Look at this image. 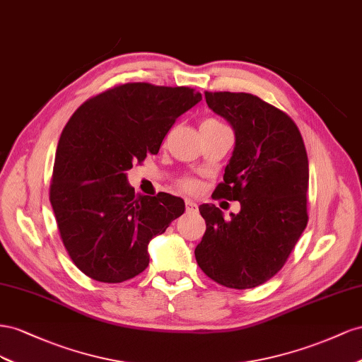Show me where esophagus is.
Wrapping results in <instances>:
<instances>
[{
	"label": "esophagus",
	"instance_id": "1",
	"mask_svg": "<svg viewBox=\"0 0 362 362\" xmlns=\"http://www.w3.org/2000/svg\"><path fill=\"white\" fill-rule=\"evenodd\" d=\"M185 208H187V212H188V214H195V212L199 211V206H197V203L192 202V200H189V199L185 200Z\"/></svg>",
	"mask_w": 362,
	"mask_h": 362
}]
</instances>
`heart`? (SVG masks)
Instances as JSON below:
<instances>
[{"label":"heart","mask_w":362,"mask_h":362,"mask_svg":"<svg viewBox=\"0 0 362 362\" xmlns=\"http://www.w3.org/2000/svg\"><path fill=\"white\" fill-rule=\"evenodd\" d=\"M216 126H223V124L218 119H215V118H206L202 122V127H216ZM180 187L185 191H194L195 187H197V183H195L192 179H183L180 182Z\"/></svg>","instance_id":"b5f03b06"}]
</instances>
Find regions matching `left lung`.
<instances>
[{
  "instance_id": "left-lung-1",
  "label": "left lung",
  "mask_w": 362,
  "mask_h": 362,
  "mask_svg": "<svg viewBox=\"0 0 362 362\" xmlns=\"http://www.w3.org/2000/svg\"><path fill=\"white\" fill-rule=\"evenodd\" d=\"M208 106L230 122L235 148L215 197L238 200L224 220L202 204L206 221L195 259L216 284L236 290L262 285L286 262L308 224V154L285 112L245 92H204Z\"/></svg>"
}]
</instances>
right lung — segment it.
<instances>
[{
    "instance_id": "obj_1",
    "label": "right lung",
    "mask_w": 362,
    "mask_h": 362,
    "mask_svg": "<svg viewBox=\"0 0 362 362\" xmlns=\"http://www.w3.org/2000/svg\"><path fill=\"white\" fill-rule=\"evenodd\" d=\"M202 100L187 86L126 83L85 101L62 132L49 202L80 272L119 284L148 267V243L185 212L180 197L135 194L126 171L158 154L182 113Z\"/></svg>"
}]
</instances>
